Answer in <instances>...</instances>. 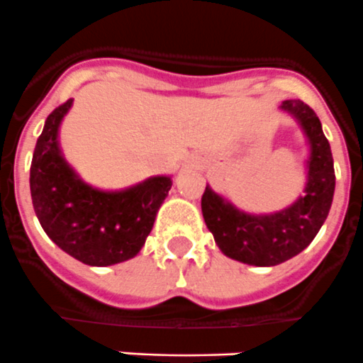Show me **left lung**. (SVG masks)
<instances>
[{
	"label": "left lung",
	"mask_w": 363,
	"mask_h": 363,
	"mask_svg": "<svg viewBox=\"0 0 363 363\" xmlns=\"http://www.w3.org/2000/svg\"><path fill=\"white\" fill-rule=\"evenodd\" d=\"M281 109L298 121L311 146L303 196L268 215L245 213L208 185L201 197L204 222L218 249L254 267H275L302 252L328 217L335 190L332 150L319 118L302 100H284Z\"/></svg>",
	"instance_id": "obj_1"
}]
</instances>
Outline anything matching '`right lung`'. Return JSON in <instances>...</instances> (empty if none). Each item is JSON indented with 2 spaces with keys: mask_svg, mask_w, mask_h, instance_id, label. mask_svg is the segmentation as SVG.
Here are the masks:
<instances>
[{
  "mask_svg": "<svg viewBox=\"0 0 363 363\" xmlns=\"http://www.w3.org/2000/svg\"><path fill=\"white\" fill-rule=\"evenodd\" d=\"M74 100L48 116L33 152L30 189L35 213L49 238L89 267H111L138 256L171 190V177H152L123 190L88 185L61 153V120Z\"/></svg>",
  "mask_w": 363,
  "mask_h": 363,
  "instance_id": "obj_1",
  "label": "right lung"
}]
</instances>
